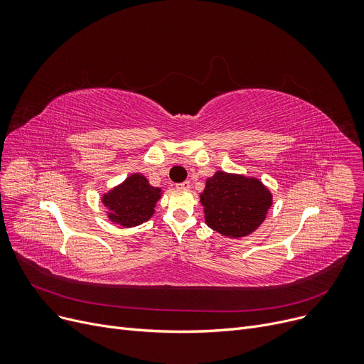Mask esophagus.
Listing matches in <instances>:
<instances>
[{
    "instance_id": "esophagus-1",
    "label": "esophagus",
    "mask_w": 364,
    "mask_h": 364,
    "mask_svg": "<svg viewBox=\"0 0 364 364\" xmlns=\"http://www.w3.org/2000/svg\"><path fill=\"white\" fill-rule=\"evenodd\" d=\"M177 188H181V191H188L191 188V181H183L177 184Z\"/></svg>"
}]
</instances>
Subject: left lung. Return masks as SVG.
<instances>
[{"mask_svg": "<svg viewBox=\"0 0 364 364\" xmlns=\"http://www.w3.org/2000/svg\"><path fill=\"white\" fill-rule=\"evenodd\" d=\"M207 225L229 238L255 232L266 218L272 195L257 178L217 171L200 193Z\"/></svg>", "mask_w": 364, "mask_h": 364, "instance_id": "left-lung-1", "label": "left lung"}]
</instances>
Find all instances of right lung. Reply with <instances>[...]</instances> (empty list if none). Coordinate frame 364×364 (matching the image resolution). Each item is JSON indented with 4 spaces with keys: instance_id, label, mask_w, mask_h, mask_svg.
<instances>
[{
    "instance_id": "right-lung-1",
    "label": "right lung",
    "mask_w": 364,
    "mask_h": 364,
    "mask_svg": "<svg viewBox=\"0 0 364 364\" xmlns=\"http://www.w3.org/2000/svg\"><path fill=\"white\" fill-rule=\"evenodd\" d=\"M161 188L150 186L141 173H132L122 184L102 196L108 218L123 228H134L147 221L154 214Z\"/></svg>"
}]
</instances>
